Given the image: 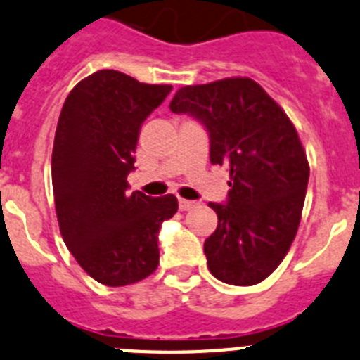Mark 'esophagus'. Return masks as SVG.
I'll list each match as a JSON object with an SVG mask.
<instances>
[{"mask_svg":"<svg viewBox=\"0 0 360 360\" xmlns=\"http://www.w3.org/2000/svg\"><path fill=\"white\" fill-rule=\"evenodd\" d=\"M195 205H196V202L186 200V198H178V207H180V211H189V210H193Z\"/></svg>","mask_w":360,"mask_h":360,"instance_id":"1","label":"esophagus"}]
</instances>
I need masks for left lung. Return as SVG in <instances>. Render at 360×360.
<instances>
[{"instance_id":"left-lung-1","label":"left lung","mask_w":360,"mask_h":360,"mask_svg":"<svg viewBox=\"0 0 360 360\" xmlns=\"http://www.w3.org/2000/svg\"><path fill=\"white\" fill-rule=\"evenodd\" d=\"M169 107L207 129L211 164L229 171L226 204L210 202L218 217L204 242L211 275L259 284L278 268L300 224L309 165L297 129L251 78L187 85Z\"/></svg>"}]
</instances>
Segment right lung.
Instances as JSON below:
<instances>
[{
    "label": "right lung",
    "mask_w": 360,
    "mask_h": 360,
    "mask_svg": "<svg viewBox=\"0 0 360 360\" xmlns=\"http://www.w3.org/2000/svg\"><path fill=\"white\" fill-rule=\"evenodd\" d=\"M171 85L140 84L103 69L67 96L52 149V191L63 242L105 285L140 282L158 268V231L176 196L129 193L140 129Z\"/></svg>",
    "instance_id": "right-lung-1"
}]
</instances>
